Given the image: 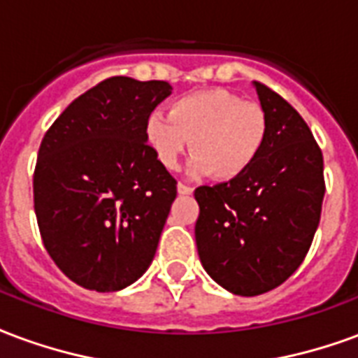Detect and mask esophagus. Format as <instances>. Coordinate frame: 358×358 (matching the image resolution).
I'll return each mask as SVG.
<instances>
[{"label":"esophagus","mask_w":358,"mask_h":358,"mask_svg":"<svg viewBox=\"0 0 358 358\" xmlns=\"http://www.w3.org/2000/svg\"><path fill=\"white\" fill-rule=\"evenodd\" d=\"M176 189H178L180 195H189V193L193 192V187L186 186V184H182V182H180L178 186H176Z\"/></svg>","instance_id":"34e87169"}]
</instances>
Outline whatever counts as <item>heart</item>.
Here are the masks:
<instances>
[{
	"mask_svg": "<svg viewBox=\"0 0 358 358\" xmlns=\"http://www.w3.org/2000/svg\"><path fill=\"white\" fill-rule=\"evenodd\" d=\"M267 138V115L262 106L226 89H206L176 98L169 115L152 112L144 123V140L159 165L172 171L192 140L193 176L210 174L229 182L243 176L260 157Z\"/></svg>",
	"mask_w": 358,
	"mask_h": 358,
	"instance_id": "1",
	"label": "heart"
}]
</instances>
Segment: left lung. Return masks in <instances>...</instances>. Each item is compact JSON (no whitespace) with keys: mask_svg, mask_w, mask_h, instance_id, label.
Wrapping results in <instances>:
<instances>
[{"mask_svg":"<svg viewBox=\"0 0 358 358\" xmlns=\"http://www.w3.org/2000/svg\"><path fill=\"white\" fill-rule=\"evenodd\" d=\"M267 115L260 157L239 178L195 189L197 252L205 271L237 296H258L300 267L319 227L322 152L301 115L254 81Z\"/></svg>","mask_w":358,"mask_h":358,"instance_id":"8db88e82","label":"left lung"}]
</instances>
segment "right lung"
<instances>
[{
  "label": "right lung",
  "instance_id": "obj_1",
  "mask_svg": "<svg viewBox=\"0 0 358 358\" xmlns=\"http://www.w3.org/2000/svg\"><path fill=\"white\" fill-rule=\"evenodd\" d=\"M166 81L110 78L45 132L34 208L47 252L76 285L115 292L145 273L176 199V180L148 148L144 123Z\"/></svg>",
  "mask_w": 358,
  "mask_h": 358
}]
</instances>
